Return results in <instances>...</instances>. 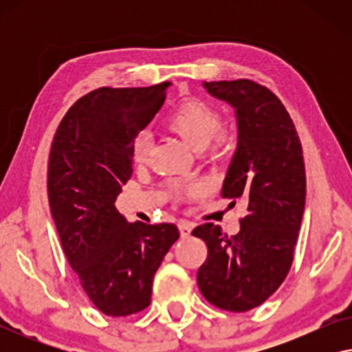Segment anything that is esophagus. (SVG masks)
I'll use <instances>...</instances> for the list:
<instances>
[{"label":"esophagus","instance_id":"34e87169","mask_svg":"<svg viewBox=\"0 0 352 352\" xmlns=\"http://www.w3.org/2000/svg\"><path fill=\"white\" fill-rule=\"evenodd\" d=\"M177 228H179V232H181V237L182 239L189 237L190 232H192V224L187 223V221H179Z\"/></svg>","mask_w":352,"mask_h":352}]
</instances>
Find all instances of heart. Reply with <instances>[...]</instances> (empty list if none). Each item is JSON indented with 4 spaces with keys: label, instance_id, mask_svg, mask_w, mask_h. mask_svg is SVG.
<instances>
[{
    "label": "heart",
    "instance_id": "obj_1",
    "mask_svg": "<svg viewBox=\"0 0 352 352\" xmlns=\"http://www.w3.org/2000/svg\"><path fill=\"white\" fill-rule=\"evenodd\" d=\"M221 112L208 100L199 98L184 99L165 117V126L176 133L195 151L210 146L213 153H226L232 146V134L221 128ZM151 151V134L139 131L133 139V160L142 163ZM192 189H197L194 186Z\"/></svg>",
    "mask_w": 352,
    "mask_h": 352
}]
</instances>
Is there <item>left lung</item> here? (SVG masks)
Wrapping results in <instances>:
<instances>
[{
    "instance_id": "obj_1",
    "label": "left lung",
    "mask_w": 352,
    "mask_h": 352,
    "mask_svg": "<svg viewBox=\"0 0 352 352\" xmlns=\"http://www.w3.org/2000/svg\"><path fill=\"white\" fill-rule=\"evenodd\" d=\"M210 94L235 107L239 144L221 195L247 206L240 230L211 223L192 235L208 247L197 282L219 309L245 312L263 305L285 280L301 228L306 173L296 128L280 99L252 80L210 81Z\"/></svg>"
}]
</instances>
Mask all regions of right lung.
Returning a JSON list of instances; mask_svg holds the SVG:
<instances>
[{
    "label": "right lung",
    "mask_w": 352,
    "mask_h": 352,
    "mask_svg": "<svg viewBox=\"0 0 352 352\" xmlns=\"http://www.w3.org/2000/svg\"><path fill=\"white\" fill-rule=\"evenodd\" d=\"M168 86L91 91L67 110L51 144L47 199L62 250L105 316L151 305L153 276L179 239L175 224L128 223L115 208L133 173V139L160 110Z\"/></svg>",
    "instance_id": "add662e5"
}]
</instances>
